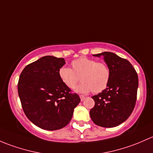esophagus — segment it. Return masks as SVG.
Masks as SVG:
<instances>
[{
	"instance_id": "obj_1",
	"label": "esophagus",
	"mask_w": 153,
	"mask_h": 153,
	"mask_svg": "<svg viewBox=\"0 0 153 153\" xmlns=\"http://www.w3.org/2000/svg\"><path fill=\"white\" fill-rule=\"evenodd\" d=\"M79 97H80V100H81L82 101H83L85 100V96H83V95H80Z\"/></svg>"
}]
</instances>
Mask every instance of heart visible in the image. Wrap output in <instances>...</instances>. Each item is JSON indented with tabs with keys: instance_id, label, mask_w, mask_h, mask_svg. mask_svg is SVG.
I'll use <instances>...</instances> for the list:
<instances>
[{
	"instance_id": "b5f03b06",
	"label": "heart",
	"mask_w": 153,
	"mask_h": 153,
	"mask_svg": "<svg viewBox=\"0 0 153 153\" xmlns=\"http://www.w3.org/2000/svg\"><path fill=\"white\" fill-rule=\"evenodd\" d=\"M71 69L62 67L59 71V76L67 88L72 89L80 80L82 83L76 88L77 92L92 91L99 94L108 87L111 78V71L105 62H97L90 58L82 56L71 63Z\"/></svg>"
}]
</instances>
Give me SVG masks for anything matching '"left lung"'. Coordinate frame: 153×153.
Returning <instances> with one entry per match:
<instances>
[{
    "label": "left lung",
    "instance_id": "1",
    "mask_svg": "<svg viewBox=\"0 0 153 153\" xmlns=\"http://www.w3.org/2000/svg\"><path fill=\"white\" fill-rule=\"evenodd\" d=\"M94 56H104L111 71V78L108 87L92 97L95 105L90 111V116L93 122L100 127H116L127 120L134 109L138 74L127 59L116 53L105 51Z\"/></svg>",
    "mask_w": 153,
    "mask_h": 153
}]
</instances>
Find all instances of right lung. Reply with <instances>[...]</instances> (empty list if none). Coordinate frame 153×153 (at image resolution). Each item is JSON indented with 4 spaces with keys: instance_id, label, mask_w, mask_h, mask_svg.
I'll list each match as a JSON object with an SVG mask.
<instances>
[{
    "instance_id": "1",
    "label": "right lung",
    "mask_w": 153,
    "mask_h": 153,
    "mask_svg": "<svg viewBox=\"0 0 153 153\" xmlns=\"http://www.w3.org/2000/svg\"><path fill=\"white\" fill-rule=\"evenodd\" d=\"M63 58L42 56L29 64L20 74L18 91L26 117L40 128L56 130L70 122L80 102L59 76Z\"/></svg>"
}]
</instances>
